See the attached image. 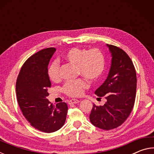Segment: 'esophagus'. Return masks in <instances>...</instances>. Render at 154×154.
I'll list each match as a JSON object with an SVG mask.
<instances>
[{"instance_id":"obj_1","label":"esophagus","mask_w":154,"mask_h":154,"mask_svg":"<svg viewBox=\"0 0 154 154\" xmlns=\"http://www.w3.org/2000/svg\"><path fill=\"white\" fill-rule=\"evenodd\" d=\"M79 102V100H77V99H71L69 101V105H71V104H77Z\"/></svg>"}]
</instances>
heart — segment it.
<instances>
[{
	"label": "heart",
	"mask_w": 154,
	"mask_h": 154,
	"mask_svg": "<svg viewBox=\"0 0 154 154\" xmlns=\"http://www.w3.org/2000/svg\"><path fill=\"white\" fill-rule=\"evenodd\" d=\"M65 60L76 65L77 75L95 82L103 75L105 66V59L103 52L98 49H91L75 47L65 52L63 55ZM48 76L53 82H58L60 80V66L58 62H51L48 68ZM89 86L87 81L78 79L69 81L64 83L62 91L65 94L71 97H79Z\"/></svg>",
	"instance_id": "heart-1"
}]
</instances>
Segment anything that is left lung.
Masks as SVG:
<instances>
[{
	"label": "left lung",
	"instance_id": "8db88e82",
	"mask_svg": "<svg viewBox=\"0 0 154 154\" xmlns=\"http://www.w3.org/2000/svg\"><path fill=\"white\" fill-rule=\"evenodd\" d=\"M107 46L112 56L111 69L105 82L95 91L106 102L99 106L94 104L90 119L94 126L109 130L121 126L133 109L137 73L132 60L123 49L113 45Z\"/></svg>",
	"mask_w": 154,
	"mask_h": 154
}]
</instances>
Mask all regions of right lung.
Listing matches in <instances>:
<instances>
[{"label": "right lung", "instance_id": "1", "mask_svg": "<svg viewBox=\"0 0 154 154\" xmlns=\"http://www.w3.org/2000/svg\"><path fill=\"white\" fill-rule=\"evenodd\" d=\"M56 48L41 49L27 59L21 68L16 82L18 105L23 116L35 128L46 133L63 126L68 106L65 103L53 105L47 99L51 83L48 64Z\"/></svg>", "mask_w": 154, "mask_h": 154}]
</instances>
